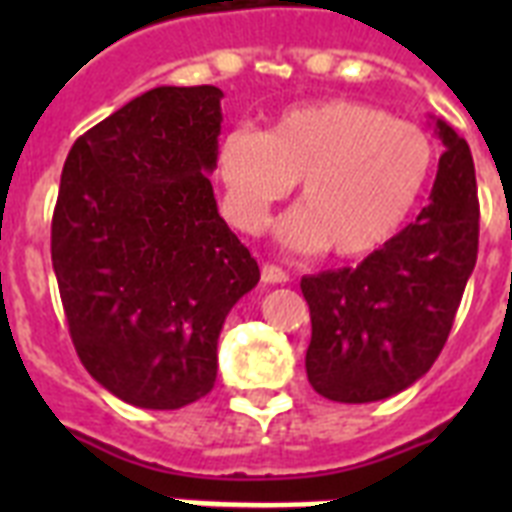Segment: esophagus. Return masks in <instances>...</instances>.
Returning a JSON list of instances; mask_svg holds the SVG:
<instances>
[{"mask_svg": "<svg viewBox=\"0 0 512 512\" xmlns=\"http://www.w3.org/2000/svg\"><path fill=\"white\" fill-rule=\"evenodd\" d=\"M263 281L265 284H287L289 281V273L284 271V268H279V265L273 263H265L263 265Z\"/></svg>", "mask_w": 512, "mask_h": 512, "instance_id": "1", "label": "esophagus"}]
</instances>
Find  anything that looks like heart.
I'll return each instance as SVG.
<instances>
[{"mask_svg":"<svg viewBox=\"0 0 512 512\" xmlns=\"http://www.w3.org/2000/svg\"><path fill=\"white\" fill-rule=\"evenodd\" d=\"M438 148L430 132L372 103L316 100L281 111L260 132L236 124L215 151L223 209L260 233L295 180L300 207L284 220L289 247L369 255L409 220L430 185Z\"/></svg>","mask_w":512,"mask_h":512,"instance_id":"b5f03b06","label":"heart"}]
</instances>
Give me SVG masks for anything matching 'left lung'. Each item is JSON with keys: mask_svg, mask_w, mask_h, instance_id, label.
Wrapping results in <instances>:
<instances>
[{"mask_svg": "<svg viewBox=\"0 0 512 512\" xmlns=\"http://www.w3.org/2000/svg\"><path fill=\"white\" fill-rule=\"evenodd\" d=\"M446 151L428 207L356 268L300 281L311 308L305 372L313 390L340 404H369L417 382L452 332L478 255L473 156L438 119Z\"/></svg>", "mask_w": 512, "mask_h": 512, "instance_id": "1", "label": "left lung"}]
</instances>
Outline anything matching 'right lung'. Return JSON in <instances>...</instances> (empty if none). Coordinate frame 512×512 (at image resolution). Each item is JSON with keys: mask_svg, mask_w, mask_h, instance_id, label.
Listing matches in <instances>:
<instances>
[{"mask_svg": "<svg viewBox=\"0 0 512 512\" xmlns=\"http://www.w3.org/2000/svg\"><path fill=\"white\" fill-rule=\"evenodd\" d=\"M220 98L156 87L68 151L52 212V268L84 369L140 409H180L217 377V337L260 281L217 212Z\"/></svg>", "mask_w": 512, "mask_h": 512, "instance_id": "1", "label": "right lung"}]
</instances>
